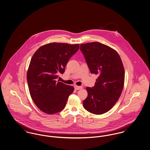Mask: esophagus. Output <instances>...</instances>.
<instances>
[{
  "mask_svg": "<svg viewBox=\"0 0 150 150\" xmlns=\"http://www.w3.org/2000/svg\"><path fill=\"white\" fill-rule=\"evenodd\" d=\"M74 88H75V89H76V90H79V89H82L83 87H82V86H76V85H75V86H74Z\"/></svg>",
  "mask_w": 150,
  "mask_h": 150,
  "instance_id": "34e87169",
  "label": "esophagus"
}]
</instances>
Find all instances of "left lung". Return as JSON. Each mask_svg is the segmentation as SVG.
I'll list each match as a JSON object with an SVG mask.
<instances>
[{
	"mask_svg": "<svg viewBox=\"0 0 150 150\" xmlns=\"http://www.w3.org/2000/svg\"><path fill=\"white\" fill-rule=\"evenodd\" d=\"M80 49L92 74L98 75L95 86L86 87L88 96L83 106L96 115L107 112L121 96L125 71L121 58L116 50L99 42L82 44Z\"/></svg>",
	"mask_w": 150,
	"mask_h": 150,
	"instance_id": "1",
	"label": "left lung"
}]
</instances>
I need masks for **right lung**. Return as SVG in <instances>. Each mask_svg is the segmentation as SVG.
Masks as SVG:
<instances>
[{
    "label": "right lung",
    "instance_id": "obj_1",
    "mask_svg": "<svg viewBox=\"0 0 150 150\" xmlns=\"http://www.w3.org/2000/svg\"><path fill=\"white\" fill-rule=\"evenodd\" d=\"M79 44L52 43L40 47L33 56L27 72L29 92L36 106L43 112L54 114L62 111L73 86L56 81L64 74L69 59L79 50Z\"/></svg>",
    "mask_w": 150,
    "mask_h": 150
}]
</instances>
